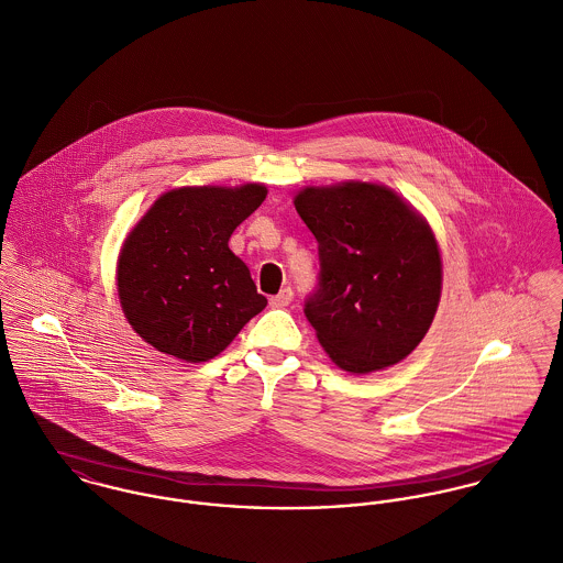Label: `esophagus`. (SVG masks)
<instances>
[{
    "instance_id": "1",
    "label": "esophagus",
    "mask_w": 563,
    "mask_h": 563,
    "mask_svg": "<svg viewBox=\"0 0 563 563\" xmlns=\"http://www.w3.org/2000/svg\"><path fill=\"white\" fill-rule=\"evenodd\" d=\"M292 297H295L292 288H284L279 295L271 297V306H273V308H286V306H290Z\"/></svg>"
}]
</instances>
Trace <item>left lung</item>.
Segmentation results:
<instances>
[{
  "mask_svg": "<svg viewBox=\"0 0 563 563\" xmlns=\"http://www.w3.org/2000/svg\"><path fill=\"white\" fill-rule=\"evenodd\" d=\"M295 208L319 242V288L303 312L327 355L353 375L399 364L440 303L442 260L429 223L371 181L308 186Z\"/></svg>",
  "mask_w": 563,
  "mask_h": 563,
  "instance_id": "left-lung-1",
  "label": "left lung"
}]
</instances>
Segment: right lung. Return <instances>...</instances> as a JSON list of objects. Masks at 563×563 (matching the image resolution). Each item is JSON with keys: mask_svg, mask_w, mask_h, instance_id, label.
Here are the masks:
<instances>
[{"mask_svg": "<svg viewBox=\"0 0 563 563\" xmlns=\"http://www.w3.org/2000/svg\"><path fill=\"white\" fill-rule=\"evenodd\" d=\"M266 186H184L164 192L123 242L117 290L132 329L161 353L208 362L266 308L230 236Z\"/></svg>", "mask_w": 563, "mask_h": 563, "instance_id": "obj_1", "label": "right lung"}]
</instances>
